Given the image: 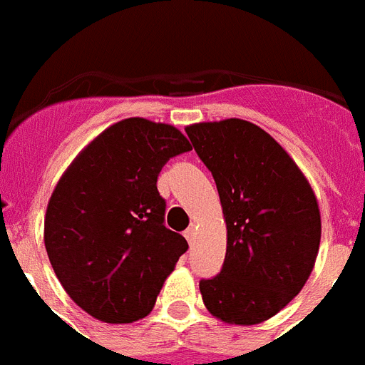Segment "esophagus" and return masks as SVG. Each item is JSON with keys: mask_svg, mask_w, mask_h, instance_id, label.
Instances as JSON below:
<instances>
[{"mask_svg": "<svg viewBox=\"0 0 365 365\" xmlns=\"http://www.w3.org/2000/svg\"><path fill=\"white\" fill-rule=\"evenodd\" d=\"M185 237H186V241H188V243H194V239H196V230L194 228H188V230H185Z\"/></svg>", "mask_w": 365, "mask_h": 365, "instance_id": "1", "label": "esophagus"}]
</instances>
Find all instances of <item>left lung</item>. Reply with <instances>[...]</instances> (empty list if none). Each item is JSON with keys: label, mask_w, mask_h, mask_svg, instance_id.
Masks as SVG:
<instances>
[{"label": "left lung", "mask_w": 365, "mask_h": 365, "mask_svg": "<svg viewBox=\"0 0 365 365\" xmlns=\"http://www.w3.org/2000/svg\"><path fill=\"white\" fill-rule=\"evenodd\" d=\"M211 171L228 230L217 277L201 279L209 313L260 324L298 296L320 245V211L307 179L262 128L228 118L186 128Z\"/></svg>", "instance_id": "8db88e82"}]
</instances>
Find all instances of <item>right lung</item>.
Returning a JSON list of instances; mask_svg holds the SVG:
<instances>
[{
	"instance_id": "1",
	"label": "right lung",
	"mask_w": 365,
	"mask_h": 365,
	"mask_svg": "<svg viewBox=\"0 0 365 365\" xmlns=\"http://www.w3.org/2000/svg\"><path fill=\"white\" fill-rule=\"evenodd\" d=\"M190 148L177 128L126 118L58 180L46 207V255L69 298L94 319L124 324L147 317L188 250L165 228L156 180L169 158Z\"/></svg>"
}]
</instances>
